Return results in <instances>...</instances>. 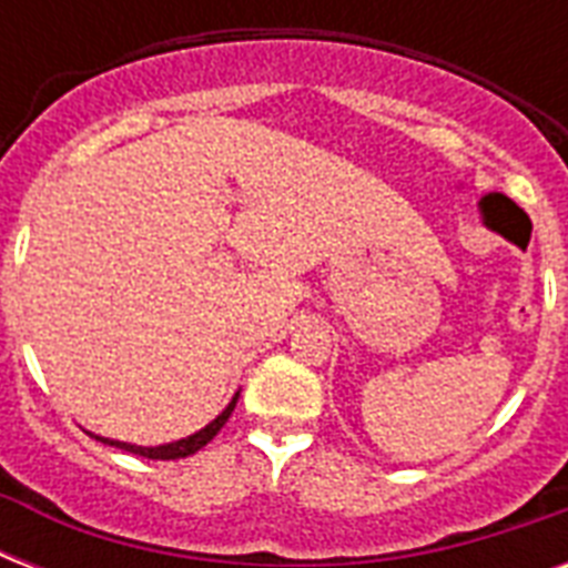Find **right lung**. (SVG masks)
Segmentation results:
<instances>
[{
	"instance_id": "1",
	"label": "right lung",
	"mask_w": 568,
	"mask_h": 568,
	"mask_svg": "<svg viewBox=\"0 0 568 568\" xmlns=\"http://www.w3.org/2000/svg\"><path fill=\"white\" fill-rule=\"evenodd\" d=\"M235 404H239V392H235V397H232L230 404H226V409H223L214 422H209L203 427V430L191 433V436H185V439H176V442H168V445H155V448H146V445H132V442H120V439H105V436H93V439L105 442V445H114V448L120 450H129V454H138V457H146V459H182V457H191V454H196L200 448H205L209 442L221 433V427L226 422H230L232 409H235Z\"/></svg>"
}]
</instances>
